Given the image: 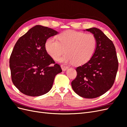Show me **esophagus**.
I'll list each match as a JSON object with an SVG mask.
<instances>
[{
	"label": "esophagus",
	"mask_w": 127,
	"mask_h": 127,
	"mask_svg": "<svg viewBox=\"0 0 127 127\" xmlns=\"http://www.w3.org/2000/svg\"><path fill=\"white\" fill-rule=\"evenodd\" d=\"M61 68H62V70L63 71H65L67 69H68V66H64V65H61Z\"/></svg>",
	"instance_id": "obj_1"
}]
</instances>
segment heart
I'll list each match as a JSON object with an SVG mask.
<instances>
[{"label": "heart", "instance_id": "obj_1", "mask_svg": "<svg viewBox=\"0 0 127 127\" xmlns=\"http://www.w3.org/2000/svg\"><path fill=\"white\" fill-rule=\"evenodd\" d=\"M97 46V39L92 33H85L73 30L60 33L58 40L54 37L48 38L45 48L48 54L55 60L66 52L67 54L59 61L66 64L82 65L93 56Z\"/></svg>", "mask_w": 127, "mask_h": 127}]
</instances>
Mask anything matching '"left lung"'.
<instances>
[{"instance_id": "left-lung-1", "label": "left lung", "mask_w": 127, "mask_h": 127, "mask_svg": "<svg viewBox=\"0 0 127 127\" xmlns=\"http://www.w3.org/2000/svg\"><path fill=\"white\" fill-rule=\"evenodd\" d=\"M96 37L97 46L91 59L76 68L77 76L71 82L73 90L80 96L94 98L113 86L118 69V60L112 41L98 29H86Z\"/></svg>"}]
</instances>
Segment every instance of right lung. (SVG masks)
I'll use <instances>...</instances> for the list:
<instances>
[{
  "label": "right lung",
  "mask_w": 127,
  "mask_h": 127,
  "mask_svg": "<svg viewBox=\"0 0 127 127\" xmlns=\"http://www.w3.org/2000/svg\"><path fill=\"white\" fill-rule=\"evenodd\" d=\"M57 34L52 29L36 25L16 42L10 57L9 67L12 82L21 93L38 96L51 89L56 75L62 69L48 54L45 43L48 38Z\"/></svg>",
  "instance_id": "1"
}]
</instances>
